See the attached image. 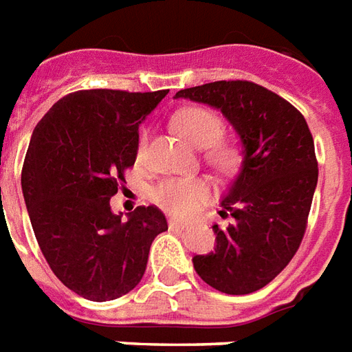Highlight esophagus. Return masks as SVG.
<instances>
[{"instance_id":"1","label":"esophagus","mask_w":352,"mask_h":352,"mask_svg":"<svg viewBox=\"0 0 352 352\" xmlns=\"http://www.w3.org/2000/svg\"><path fill=\"white\" fill-rule=\"evenodd\" d=\"M169 228L171 229H184L186 228V223L183 220H177V218H169Z\"/></svg>"}]
</instances>
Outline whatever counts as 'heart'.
<instances>
[{"instance_id": "heart-1", "label": "heart", "mask_w": 352, "mask_h": 352, "mask_svg": "<svg viewBox=\"0 0 352 352\" xmlns=\"http://www.w3.org/2000/svg\"><path fill=\"white\" fill-rule=\"evenodd\" d=\"M177 132L188 140L197 149H205V160L220 173H233L241 162V147L235 142L220 140L223 123L214 111L199 106L184 108L173 117ZM147 149V136L138 142V160H142ZM210 186L201 179H166L153 190L155 199L164 210L177 216H190L209 201Z\"/></svg>"}]
</instances>
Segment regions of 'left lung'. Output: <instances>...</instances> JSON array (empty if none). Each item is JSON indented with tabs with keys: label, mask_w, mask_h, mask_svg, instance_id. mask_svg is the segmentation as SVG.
Masks as SVG:
<instances>
[{
	"label": "left lung",
	"mask_w": 352,
	"mask_h": 352,
	"mask_svg": "<svg viewBox=\"0 0 352 352\" xmlns=\"http://www.w3.org/2000/svg\"><path fill=\"white\" fill-rule=\"evenodd\" d=\"M175 96L222 111L244 145L241 173L220 210L233 222L226 229L214 223V252L192 261L210 287L250 295L272 282L300 248L319 177L314 138L293 104L248 80L205 83Z\"/></svg>",
	"instance_id": "8db88e82"
}]
</instances>
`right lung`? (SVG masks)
Returning <instances> with one entry per match:
<instances>
[{
    "instance_id": "1",
    "label": "right lung",
    "mask_w": 352,
    "mask_h": 352,
    "mask_svg": "<svg viewBox=\"0 0 352 352\" xmlns=\"http://www.w3.org/2000/svg\"><path fill=\"white\" fill-rule=\"evenodd\" d=\"M168 91L69 93L33 130L22 168L31 226L52 272L87 300L136 287L155 236L168 231L155 205L138 207L126 222L110 207L136 162L140 123Z\"/></svg>"
}]
</instances>
